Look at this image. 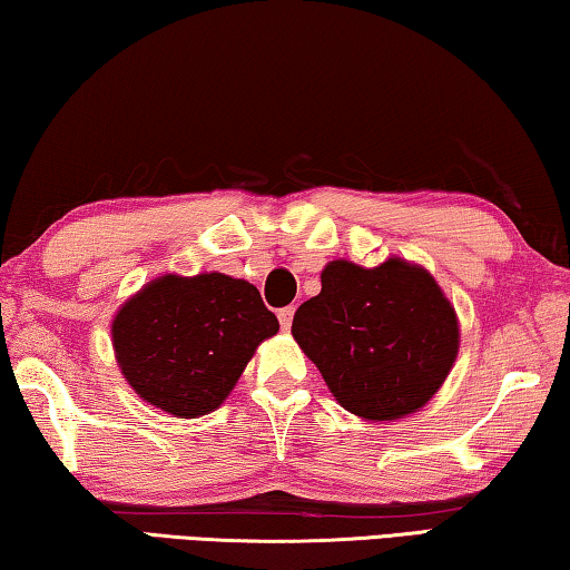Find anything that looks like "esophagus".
I'll list each match as a JSON object with an SVG mask.
<instances>
[{
	"label": "esophagus",
	"mask_w": 570,
	"mask_h": 570,
	"mask_svg": "<svg viewBox=\"0 0 570 570\" xmlns=\"http://www.w3.org/2000/svg\"><path fill=\"white\" fill-rule=\"evenodd\" d=\"M293 315H295V307H293V305L279 307V311H277L279 328H283V331H291V325H293Z\"/></svg>",
	"instance_id": "obj_1"
}]
</instances>
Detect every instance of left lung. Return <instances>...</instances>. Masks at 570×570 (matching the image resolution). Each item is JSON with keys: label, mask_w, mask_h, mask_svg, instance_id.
Here are the masks:
<instances>
[{"label": "left lung", "mask_w": 570, "mask_h": 570, "mask_svg": "<svg viewBox=\"0 0 570 570\" xmlns=\"http://www.w3.org/2000/svg\"><path fill=\"white\" fill-rule=\"evenodd\" d=\"M321 285L295 311L293 335L333 396L368 422L422 409L460 343L454 307L434 277L399 257L371 269L335 259Z\"/></svg>", "instance_id": "left-lung-1"}]
</instances>
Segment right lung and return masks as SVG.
Instances as JSON below:
<instances>
[{
	"instance_id": "obj_1",
	"label": "right lung",
	"mask_w": 570,
	"mask_h": 570,
	"mask_svg": "<svg viewBox=\"0 0 570 570\" xmlns=\"http://www.w3.org/2000/svg\"><path fill=\"white\" fill-rule=\"evenodd\" d=\"M277 328L275 313L245 279L166 275L120 307L114 348L136 394L194 419L227 399L252 353Z\"/></svg>"
}]
</instances>
